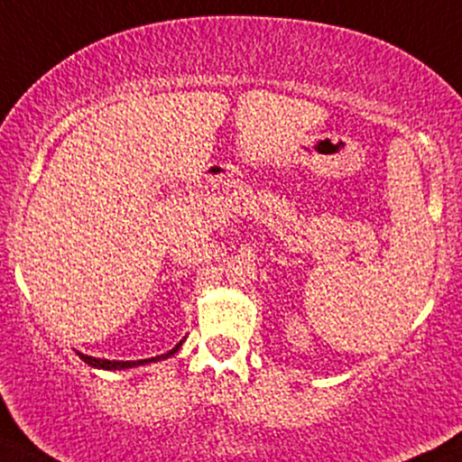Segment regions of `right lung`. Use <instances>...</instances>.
<instances>
[{
    "mask_svg": "<svg viewBox=\"0 0 462 462\" xmlns=\"http://www.w3.org/2000/svg\"><path fill=\"white\" fill-rule=\"evenodd\" d=\"M179 347H180V343H179V346H174L168 354L155 356V358H147V360H102V358H93V356H85V354H80V352H79V356H80V360H85L87 365L96 366V369L116 371V369H132V366H140V365H149V362L163 360V358H168V356L177 354Z\"/></svg>",
    "mask_w": 462,
    "mask_h": 462,
    "instance_id": "add662e5",
    "label": "right lung"
}]
</instances>
